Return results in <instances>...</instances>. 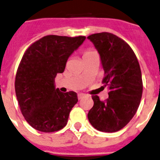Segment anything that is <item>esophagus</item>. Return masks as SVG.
<instances>
[{
	"instance_id": "1",
	"label": "esophagus",
	"mask_w": 160,
	"mask_h": 160,
	"mask_svg": "<svg viewBox=\"0 0 160 160\" xmlns=\"http://www.w3.org/2000/svg\"><path fill=\"white\" fill-rule=\"evenodd\" d=\"M85 97V94H84V93H78V99L79 100L82 99V98H83V97Z\"/></svg>"
}]
</instances>
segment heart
Returning <instances> with one entry per match:
<instances>
[{"mask_svg": "<svg viewBox=\"0 0 160 160\" xmlns=\"http://www.w3.org/2000/svg\"><path fill=\"white\" fill-rule=\"evenodd\" d=\"M93 54H96V52L94 51H92V49L86 50V51L84 52V54H83V58H84V57H86V56H88V55H93Z\"/></svg>", "mask_w": 160, "mask_h": 160, "instance_id": "b5f03b06", "label": "heart"}]
</instances>
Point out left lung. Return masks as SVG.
Wrapping results in <instances>:
<instances>
[{
	"label": "left lung",
	"instance_id": "obj_1",
	"mask_svg": "<svg viewBox=\"0 0 160 160\" xmlns=\"http://www.w3.org/2000/svg\"><path fill=\"white\" fill-rule=\"evenodd\" d=\"M105 72L102 83L109 86V98L101 101L92 96L94 105L88 113L91 125L102 132H116L128 124L136 113L142 94L139 63L131 47L114 34H91Z\"/></svg>",
	"mask_w": 160,
	"mask_h": 160
}]
</instances>
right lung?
<instances>
[{"instance_id":"right-lung-1","label":"right lung","mask_w":160,"mask_h":160,"mask_svg":"<svg viewBox=\"0 0 160 160\" xmlns=\"http://www.w3.org/2000/svg\"><path fill=\"white\" fill-rule=\"evenodd\" d=\"M84 36L47 35L32 44L22 56L15 78L21 112L29 124L41 132H55L67 125L78 101L76 92L55 88V78L85 40Z\"/></svg>"}]
</instances>
